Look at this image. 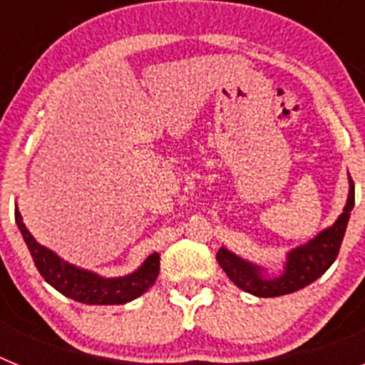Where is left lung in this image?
<instances>
[{"label":"left lung","instance_id":"1","mask_svg":"<svg viewBox=\"0 0 365 365\" xmlns=\"http://www.w3.org/2000/svg\"><path fill=\"white\" fill-rule=\"evenodd\" d=\"M353 208L354 185L349 177V193H347L344 212L338 215V219L331 227L322 230L311 241L292 248L291 252L287 254L285 265L278 276L269 278L265 274L267 269L256 265L252 261L243 259L225 247L219 248L217 252L219 265L227 272L230 282L257 298H276V296L299 291L303 287L316 282L334 263Z\"/></svg>","mask_w":365,"mask_h":365}]
</instances>
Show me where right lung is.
I'll use <instances>...</instances> for the list:
<instances>
[{"label":"right lung","mask_w":365,"mask_h":365,"mask_svg":"<svg viewBox=\"0 0 365 365\" xmlns=\"http://www.w3.org/2000/svg\"><path fill=\"white\" fill-rule=\"evenodd\" d=\"M16 225L24 235V241L31 250L38 272L43 279L74 302L87 305H120L143 296L155 283L159 276L160 256L153 252L144 259V263L135 272L118 276V278H104L91 270L80 269L69 261L62 259L51 248L43 247L32 237L25 227L21 214L16 206Z\"/></svg>","instance_id":"add662e5"}]
</instances>
